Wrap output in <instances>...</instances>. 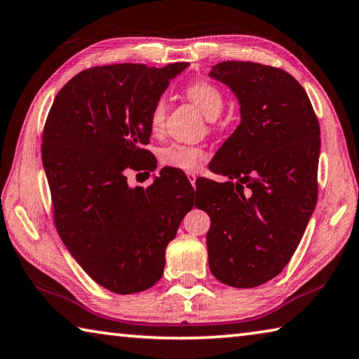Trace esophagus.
I'll list each match as a JSON object with an SVG mask.
<instances>
[{
  "instance_id": "obj_1",
  "label": "esophagus",
  "mask_w": 359,
  "mask_h": 359,
  "mask_svg": "<svg viewBox=\"0 0 359 359\" xmlns=\"http://www.w3.org/2000/svg\"><path fill=\"white\" fill-rule=\"evenodd\" d=\"M186 175H187V180H189V181H191V184H192V186H194V184H196V180H197V173H196V172H187Z\"/></svg>"
}]
</instances>
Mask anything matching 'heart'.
Masks as SVG:
<instances>
[{"instance_id":"heart-1","label":"heart","mask_w":359,"mask_h":359,"mask_svg":"<svg viewBox=\"0 0 359 359\" xmlns=\"http://www.w3.org/2000/svg\"><path fill=\"white\" fill-rule=\"evenodd\" d=\"M186 96L196 104L208 119H216L224 109V94L211 81L198 80L186 88ZM167 115V99L161 96L156 100L149 113V124L154 132L163 128ZM206 159V149L202 147H192L184 143H170L161 151V161L163 165L173 167L184 172H197Z\"/></svg>"}]
</instances>
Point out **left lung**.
<instances>
[{
    "instance_id": "8db88e82",
    "label": "left lung",
    "mask_w": 359,
    "mask_h": 359,
    "mask_svg": "<svg viewBox=\"0 0 359 359\" xmlns=\"http://www.w3.org/2000/svg\"><path fill=\"white\" fill-rule=\"evenodd\" d=\"M210 77L233 91L241 113L211 162L227 181L208 180L198 198L211 219L210 269L225 285L252 288L285 268L316 210L320 126L304 88L282 69L224 61Z\"/></svg>"
}]
</instances>
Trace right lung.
Masks as SVG:
<instances>
[{"mask_svg": "<svg viewBox=\"0 0 359 359\" xmlns=\"http://www.w3.org/2000/svg\"><path fill=\"white\" fill-rule=\"evenodd\" d=\"M189 62L111 65L75 75L56 94L42 137L55 224L83 271L118 294L162 278L165 249L194 208L191 183L162 168L147 189L128 168L156 170L149 113Z\"/></svg>", "mask_w": 359, "mask_h": 359, "instance_id": "1", "label": "right lung"}]
</instances>
